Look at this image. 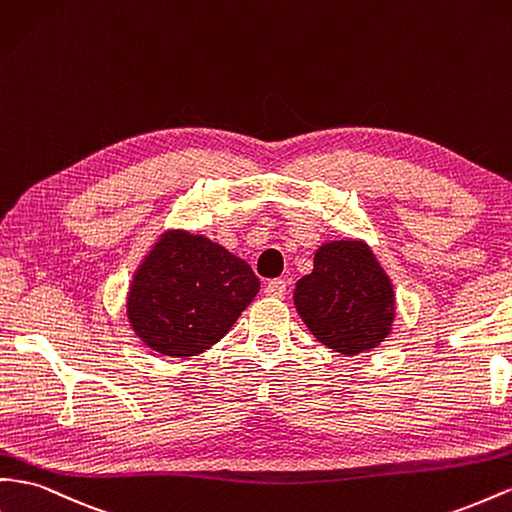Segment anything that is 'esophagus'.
<instances>
[{"mask_svg":"<svg viewBox=\"0 0 512 512\" xmlns=\"http://www.w3.org/2000/svg\"><path fill=\"white\" fill-rule=\"evenodd\" d=\"M286 293V280H271L267 286H265V295L267 297H284Z\"/></svg>","mask_w":512,"mask_h":512,"instance_id":"obj_1","label":"esophagus"}]
</instances>
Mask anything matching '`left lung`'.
<instances>
[{
  "label": "left lung",
  "mask_w": 512,
  "mask_h": 512,
  "mask_svg": "<svg viewBox=\"0 0 512 512\" xmlns=\"http://www.w3.org/2000/svg\"><path fill=\"white\" fill-rule=\"evenodd\" d=\"M297 312L316 340L342 355L377 347L394 319V293L366 245L336 241L295 286Z\"/></svg>",
  "instance_id": "1"
}]
</instances>
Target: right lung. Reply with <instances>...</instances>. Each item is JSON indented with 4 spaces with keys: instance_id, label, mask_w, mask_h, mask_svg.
Listing matches in <instances>:
<instances>
[{
    "instance_id": "1",
    "label": "right lung",
    "mask_w": 512,
    "mask_h": 512,
    "mask_svg": "<svg viewBox=\"0 0 512 512\" xmlns=\"http://www.w3.org/2000/svg\"><path fill=\"white\" fill-rule=\"evenodd\" d=\"M258 288L250 265L222 245L170 232L135 273L129 319L153 351L191 357L228 334Z\"/></svg>"
}]
</instances>
